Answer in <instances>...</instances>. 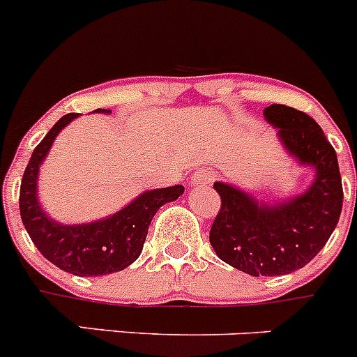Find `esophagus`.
I'll return each mask as SVG.
<instances>
[{"label": "esophagus", "mask_w": 357, "mask_h": 357, "mask_svg": "<svg viewBox=\"0 0 357 357\" xmlns=\"http://www.w3.org/2000/svg\"><path fill=\"white\" fill-rule=\"evenodd\" d=\"M216 172L211 171V169H199V171L194 172L192 176V185L194 186H201V185H209V183L215 181Z\"/></svg>", "instance_id": "34e87169"}]
</instances>
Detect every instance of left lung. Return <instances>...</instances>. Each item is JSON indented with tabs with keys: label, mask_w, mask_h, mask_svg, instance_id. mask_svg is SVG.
I'll use <instances>...</instances> for the list:
<instances>
[{
	"label": "left lung",
	"mask_w": 357,
	"mask_h": 357,
	"mask_svg": "<svg viewBox=\"0 0 357 357\" xmlns=\"http://www.w3.org/2000/svg\"><path fill=\"white\" fill-rule=\"evenodd\" d=\"M266 121L301 165L315 169L314 183L296 197L262 204L236 186L216 181L222 206L209 231L220 259L252 276H280L301 269L324 248L338 224L344 190L338 158L321 126L298 109L273 103Z\"/></svg>",
	"instance_id": "8db88e82"
}]
</instances>
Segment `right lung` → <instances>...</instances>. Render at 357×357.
Instances as JSON below:
<instances>
[{
    "label": "right lung",
    "mask_w": 357,
    "mask_h": 357,
    "mask_svg": "<svg viewBox=\"0 0 357 357\" xmlns=\"http://www.w3.org/2000/svg\"><path fill=\"white\" fill-rule=\"evenodd\" d=\"M95 112L111 111L96 109ZM77 116L75 112L63 116L33 151L21 181V218L40 254L59 269L77 276L111 275L137 261L153 216L165 202L176 201L185 186L148 190L114 215L89 224L63 225L52 220L36 195L38 171L58 133Z\"/></svg>",
    "instance_id": "add662e5"
}]
</instances>
